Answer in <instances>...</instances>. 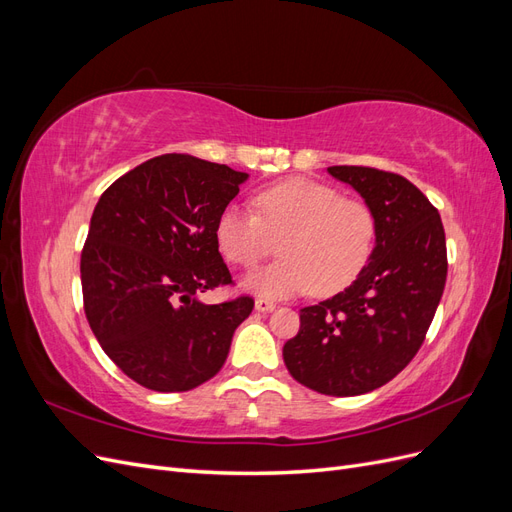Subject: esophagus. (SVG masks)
I'll list each match as a JSON object with an SVG mask.
<instances>
[{
    "instance_id": "34e87169",
    "label": "esophagus",
    "mask_w": 512,
    "mask_h": 512,
    "mask_svg": "<svg viewBox=\"0 0 512 512\" xmlns=\"http://www.w3.org/2000/svg\"><path fill=\"white\" fill-rule=\"evenodd\" d=\"M256 309H258V312H273L275 303L269 301V299H256Z\"/></svg>"
}]
</instances>
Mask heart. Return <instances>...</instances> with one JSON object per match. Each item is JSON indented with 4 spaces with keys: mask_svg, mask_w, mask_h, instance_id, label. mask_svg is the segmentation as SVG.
Masks as SVG:
<instances>
[{
    "mask_svg": "<svg viewBox=\"0 0 512 512\" xmlns=\"http://www.w3.org/2000/svg\"><path fill=\"white\" fill-rule=\"evenodd\" d=\"M258 213L230 205L215 224L220 252L232 265L254 269L280 242L282 260L247 277V286L269 297L309 288L335 294L363 273L378 237L376 211L346 198L333 185L288 179L256 196Z\"/></svg>",
    "mask_w": 512,
    "mask_h": 512,
    "instance_id": "b5f03b06",
    "label": "heart"
}]
</instances>
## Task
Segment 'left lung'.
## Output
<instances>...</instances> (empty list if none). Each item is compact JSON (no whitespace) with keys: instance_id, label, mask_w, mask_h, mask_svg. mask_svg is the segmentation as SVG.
I'll return each mask as SVG.
<instances>
[{"instance_id":"left-lung-1","label":"left lung","mask_w":512,"mask_h":512,"mask_svg":"<svg viewBox=\"0 0 512 512\" xmlns=\"http://www.w3.org/2000/svg\"><path fill=\"white\" fill-rule=\"evenodd\" d=\"M329 173L376 211V247L352 286L301 309L284 363L307 389L352 397L393 380L423 346L446 284V239L438 209L406 177L369 166Z\"/></svg>"}]
</instances>
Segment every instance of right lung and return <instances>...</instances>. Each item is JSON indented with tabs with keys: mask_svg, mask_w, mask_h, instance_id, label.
I'll return each instance as SVG.
<instances>
[{
	"mask_svg": "<svg viewBox=\"0 0 512 512\" xmlns=\"http://www.w3.org/2000/svg\"><path fill=\"white\" fill-rule=\"evenodd\" d=\"M247 173L185 153L151 158L100 196L81 254L85 316L123 374L181 393L222 369L254 299L207 305L232 284L215 224Z\"/></svg>",
	"mask_w": 512,
	"mask_h": 512,
	"instance_id": "add662e5",
	"label": "right lung"
}]
</instances>
